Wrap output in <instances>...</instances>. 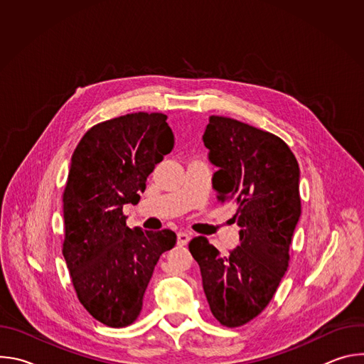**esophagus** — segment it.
<instances>
[{
    "label": "esophagus",
    "instance_id": "obj_1",
    "mask_svg": "<svg viewBox=\"0 0 364 364\" xmlns=\"http://www.w3.org/2000/svg\"><path fill=\"white\" fill-rule=\"evenodd\" d=\"M190 239H191V233H188V232H178L177 233V243H178V246L187 245L190 242Z\"/></svg>",
    "mask_w": 364,
    "mask_h": 364
}]
</instances>
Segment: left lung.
Masks as SVG:
<instances>
[{
    "label": "left lung",
    "mask_w": 364,
    "mask_h": 364,
    "mask_svg": "<svg viewBox=\"0 0 364 364\" xmlns=\"http://www.w3.org/2000/svg\"><path fill=\"white\" fill-rule=\"evenodd\" d=\"M219 167L213 188L236 205L240 243L222 256L207 237L190 240L213 317L240 327L271 302L289 264V245L301 216L299 167L279 136L233 118L212 115L203 135Z\"/></svg>",
    "instance_id": "8db88e82"
}]
</instances>
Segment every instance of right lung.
<instances>
[{
    "label": "right lung",
    "instance_id": "add662e5",
    "mask_svg": "<svg viewBox=\"0 0 364 364\" xmlns=\"http://www.w3.org/2000/svg\"><path fill=\"white\" fill-rule=\"evenodd\" d=\"M167 115L135 112L93 125L77 144L63 190V256L87 313L112 328L132 324L173 230L129 229L146 177L174 146Z\"/></svg>",
    "mask_w": 364,
    "mask_h": 364
}]
</instances>
